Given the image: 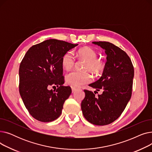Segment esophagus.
<instances>
[{
	"label": "esophagus",
	"mask_w": 152,
	"mask_h": 152,
	"mask_svg": "<svg viewBox=\"0 0 152 152\" xmlns=\"http://www.w3.org/2000/svg\"><path fill=\"white\" fill-rule=\"evenodd\" d=\"M71 89H72V92H75L77 89V87H73V86L71 87Z\"/></svg>",
	"instance_id": "1"
}]
</instances>
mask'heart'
I'll return each instance as SVG.
<instances>
[{"label":"heart","instance_id":"b5f03b06","mask_svg":"<svg viewBox=\"0 0 152 152\" xmlns=\"http://www.w3.org/2000/svg\"><path fill=\"white\" fill-rule=\"evenodd\" d=\"M77 55L80 59L86 61V63L84 69L85 71H73L66 75V83L74 87H78L91 82L92 77L89 71H91L95 75H99L105 68V61L101 58H97L98 56L97 52L91 47H85L81 48L77 51ZM75 61V57L71 51L66 52L61 58L63 68L67 71L71 70L73 68Z\"/></svg>","mask_w":152,"mask_h":152}]
</instances>
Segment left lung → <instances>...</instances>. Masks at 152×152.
<instances>
[{
  "label": "left lung",
  "mask_w": 152,
  "mask_h": 152,
  "mask_svg": "<svg viewBox=\"0 0 152 152\" xmlns=\"http://www.w3.org/2000/svg\"><path fill=\"white\" fill-rule=\"evenodd\" d=\"M105 50V68L101 77L89 86L103 91L95 97V92L84 89L81 102L84 118L89 123L104 126L115 121L121 116L132 95L134 69L127 54L108 42H94Z\"/></svg>",
  "instance_id": "8db88e82"
}]
</instances>
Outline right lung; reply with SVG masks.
Here are the masks:
<instances>
[{
    "mask_svg": "<svg viewBox=\"0 0 152 152\" xmlns=\"http://www.w3.org/2000/svg\"><path fill=\"white\" fill-rule=\"evenodd\" d=\"M77 44L49 39L32 46L19 68V92L29 114L41 122H51L62 112L63 104L71 93L63 86L61 58ZM58 87L50 90V86Z\"/></svg>",
    "mask_w": 152,
    "mask_h": 152,
    "instance_id": "1",
    "label": "right lung"
}]
</instances>
